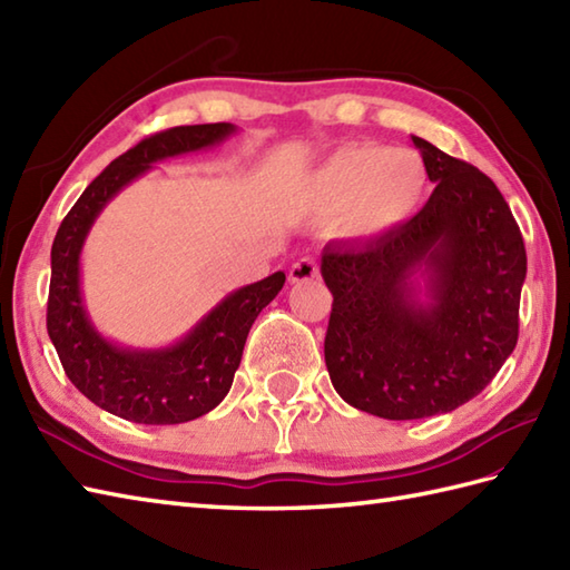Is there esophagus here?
Here are the masks:
<instances>
[{
  "mask_svg": "<svg viewBox=\"0 0 570 570\" xmlns=\"http://www.w3.org/2000/svg\"><path fill=\"white\" fill-rule=\"evenodd\" d=\"M318 276V264L316 259L311 257H304L292 264V269H288V282L292 284H304V282H311V278Z\"/></svg>",
  "mask_w": 570,
  "mask_h": 570,
  "instance_id": "obj_1",
  "label": "esophagus"
}]
</instances>
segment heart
<instances>
[{"label":"heart","instance_id":"obj_1","mask_svg":"<svg viewBox=\"0 0 570 570\" xmlns=\"http://www.w3.org/2000/svg\"><path fill=\"white\" fill-rule=\"evenodd\" d=\"M429 174L421 156L382 144H350L311 168L298 200L318 217H337V233L374 239L402 227L426 196Z\"/></svg>","mask_w":570,"mask_h":570}]
</instances>
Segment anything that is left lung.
Masks as SVG:
<instances>
[{
  "label": "left lung",
  "instance_id": "obj_1",
  "mask_svg": "<svg viewBox=\"0 0 570 570\" xmlns=\"http://www.w3.org/2000/svg\"><path fill=\"white\" fill-rule=\"evenodd\" d=\"M429 203L390 235L325 245V367L350 406L390 421L448 414L492 382L519 335L527 252L475 166L411 137Z\"/></svg>",
  "mask_w": 570,
  "mask_h": 570
}]
</instances>
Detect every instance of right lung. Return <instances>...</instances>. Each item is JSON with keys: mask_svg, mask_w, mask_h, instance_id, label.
I'll return each instance as SVG.
<instances>
[{"mask_svg": "<svg viewBox=\"0 0 570 570\" xmlns=\"http://www.w3.org/2000/svg\"><path fill=\"white\" fill-rule=\"evenodd\" d=\"M237 131L235 125H190L159 131L119 156L82 190L60 223L51 247L48 337L68 380L110 414L171 426L208 414L227 396L239 367L252 323L286 282L274 272L227 294L193 328L166 347H131L105 337L82 296L80 254L105 205L154 164L217 147Z\"/></svg>", "mask_w": 570, "mask_h": 570, "instance_id": "right-lung-1", "label": "right lung"}]
</instances>
